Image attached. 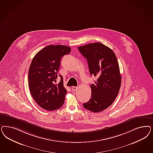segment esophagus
<instances>
[{"label":"esophagus","mask_w":153,"mask_h":153,"mask_svg":"<svg viewBox=\"0 0 153 153\" xmlns=\"http://www.w3.org/2000/svg\"><path fill=\"white\" fill-rule=\"evenodd\" d=\"M77 89H78V87H73L71 88V89H72V91H76V90H77Z\"/></svg>","instance_id":"1"}]
</instances>
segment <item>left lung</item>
<instances>
[{"mask_svg": "<svg viewBox=\"0 0 153 153\" xmlns=\"http://www.w3.org/2000/svg\"><path fill=\"white\" fill-rule=\"evenodd\" d=\"M78 49L87 60L90 74L97 78L91 85V99L83 106L99 113L113 104L118 94L122 78L118 62L113 50L100 43L84 45Z\"/></svg>", "mask_w": 153, "mask_h": 153, "instance_id": "left-lung-1", "label": "left lung"}]
</instances>
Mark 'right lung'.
<instances>
[{"instance_id": "right-lung-1", "label": "right lung", "mask_w": 153, "mask_h": 153, "mask_svg": "<svg viewBox=\"0 0 153 153\" xmlns=\"http://www.w3.org/2000/svg\"><path fill=\"white\" fill-rule=\"evenodd\" d=\"M71 48L63 45H49L41 49L31 61L28 74L30 91L35 102L42 108L53 111L64 103L67 91L64 87L63 78L54 84L58 76L61 58L69 54Z\"/></svg>"}]
</instances>
